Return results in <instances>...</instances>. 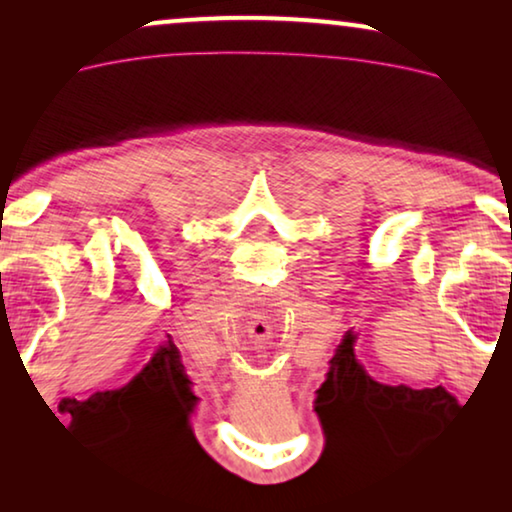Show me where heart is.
Wrapping results in <instances>:
<instances>
[{
	"label": "heart",
	"mask_w": 512,
	"mask_h": 512,
	"mask_svg": "<svg viewBox=\"0 0 512 512\" xmlns=\"http://www.w3.org/2000/svg\"><path fill=\"white\" fill-rule=\"evenodd\" d=\"M251 412H256V410H249V415H251Z\"/></svg>",
	"instance_id": "b5f03b06"
}]
</instances>
